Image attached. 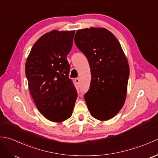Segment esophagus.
<instances>
[{"instance_id": "34e87169", "label": "esophagus", "mask_w": 158, "mask_h": 158, "mask_svg": "<svg viewBox=\"0 0 158 158\" xmlns=\"http://www.w3.org/2000/svg\"><path fill=\"white\" fill-rule=\"evenodd\" d=\"M75 82L77 83V84H79V78H76V79H75Z\"/></svg>"}]
</instances>
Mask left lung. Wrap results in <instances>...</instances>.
I'll return each instance as SVG.
<instances>
[{
	"mask_svg": "<svg viewBox=\"0 0 158 158\" xmlns=\"http://www.w3.org/2000/svg\"><path fill=\"white\" fill-rule=\"evenodd\" d=\"M75 45L88 58L90 87L84 98L94 118L106 121L115 117L125 102L130 69L118 40L104 28L78 30Z\"/></svg>",
	"mask_w": 158,
	"mask_h": 158,
	"instance_id": "1",
	"label": "left lung"
}]
</instances>
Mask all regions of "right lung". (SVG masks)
Segmentation results:
<instances>
[{"label": "right lung", "mask_w": 158, "mask_h": 158, "mask_svg": "<svg viewBox=\"0 0 158 158\" xmlns=\"http://www.w3.org/2000/svg\"><path fill=\"white\" fill-rule=\"evenodd\" d=\"M74 35L75 31L46 33L36 41L26 60V76L36 108L53 122L69 119L77 98L66 60Z\"/></svg>", "instance_id": "right-lung-1"}]
</instances>
